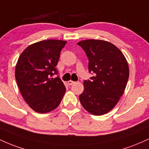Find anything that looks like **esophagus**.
Here are the masks:
<instances>
[{
	"mask_svg": "<svg viewBox=\"0 0 149 149\" xmlns=\"http://www.w3.org/2000/svg\"><path fill=\"white\" fill-rule=\"evenodd\" d=\"M74 81H72V80H69V81H68V85H72L73 83H74Z\"/></svg>",
	"mask_w": 149,
	"mask_h": 149,
	"instance_id": "1",
	"label": "esophagus"
}]
</instances>
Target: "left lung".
Listing matches in <instances>:
<instances>
[{"mask_svg":"<svg viewBox=\"0 0 149 149\" xmlns=\"http://www.w3.org/2000/svg\"><path fill=\"white\" fill-rule=\"evenodd\" d=\"M88 57L89 72L79 99L82 107L94 115L106 114L115 106L126 89L129 77L126 59L110 42L87 39L78 43Z\"/></svg>","mask_w":149,"mask_h":149,"instance_id":"1","label":"left lung"}]
</instances>
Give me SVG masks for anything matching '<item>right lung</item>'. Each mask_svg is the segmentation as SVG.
Here are the masks:
<instances>
[{"label": "right lung", "instance_id": "right-lung-1", "mask_svg": "<svg viewBox=\"0 0 149 149\" xmlns=\"http://www.w3.org/2000/svg\"><path fill=\"white\" fill-rule=\"evenodd\" d=\"M66 41L48 39L28 46L18 60L15 78L28 105L38 113L51 112L60 105L66 87L55 68Z\"/></svg>", "mask_w": 149, "mask_h": 149}]
</instances>
